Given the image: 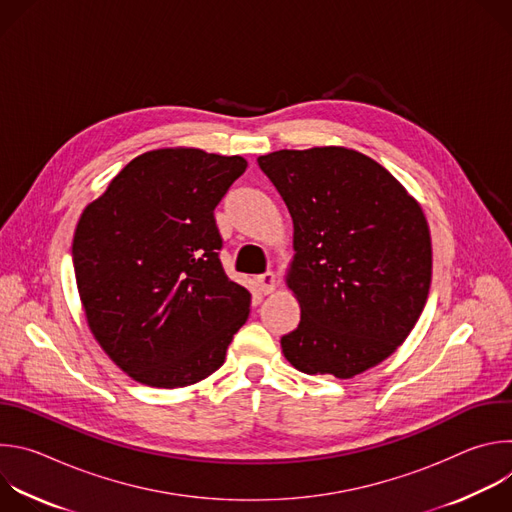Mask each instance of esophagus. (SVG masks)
I'll list each match as a JSON object with an SVG mask.
<instances>
[{
  "label": "esophagus",
  "instance_id": "obj_1",
  "mask_svg": "<svg viewBox=\"0 0 512 512\" xmlns=\"http://www.w3.org/2000/svg\"><path fill=\"white\" fill-rule=\"evenodd\" d=\"M275 283L277 281H275V273L273 271H267V273L257 277V285L261 289V294H271V291L275 289Z\"/></svg>",
  "mask_w": 512,
  "mask_h": 512
}]
</instances>
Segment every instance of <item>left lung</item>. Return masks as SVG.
Listing matches in <instances>:
<instances>
[{"label": "left lung", "mask_w": 512, "mask_h": 512, "mask_svg": "<svg viewBox=\"0 0 512 512\" xmlns=\"http://www.w3.org/2000/svg\"><path fill=\"white\" fill-rule=\"evenodd\" d=\"M294 221L287 285L302 318L281 338L291 367L352 379L391 356L419 320L431 283L421 206L354 150H279L257 158Z\"/></svg>", "instance_id": "left-lung-1"}]
</instances>
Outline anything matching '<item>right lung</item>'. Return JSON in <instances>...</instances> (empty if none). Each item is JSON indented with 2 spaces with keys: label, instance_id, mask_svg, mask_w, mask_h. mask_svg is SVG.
Listing matches in <instances>:
<instances>
[{
  "label": "right lung",
  "instance_id": "obj_1",
  "mask_svg": "<svg viewBox=\"0 0 512 512\" xmlns=\"http://www.w3.org/2000/svg\"><path fill=\"white\" fill-rule=\"evenodd\" d=\"M247 170L241 156L145 152L91 202L72 239L89 328L137 383L176 389L223 367L251 294L231 281L214 208Z\"/></svg>",
  "mask_w": 512,
  "mask_h": 512
}]
</instances>
